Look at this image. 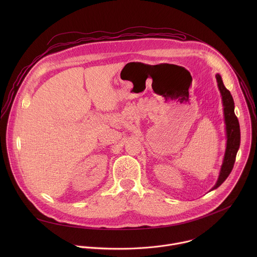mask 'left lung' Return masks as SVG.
Returning <instances> with one entry per match:
<instances>
[{
  "mask_svg": "<svg viewBox=\"0 0 257 257\" xmlns=\"http://www.w3.org/2000/svg\"><path fill=\"white\" fill-rule=\"evenodd\" d=\"M215 77L224 105V115L227 133V148L225 152L223 165L221 167V171H219L218 179L211 190L216 189L218 186H221L223 184V182L228 178V176L232 172L236 160V155L240 146V126L239 121L234 112V99L232 97L231 92L225 87L221 75L216 74Z\"/></svg>",
  "mask_w": 257,
  "mask_h": 257,
  "instance_id": "obj_1",
  "label": "left lung"
}]
</instances>
